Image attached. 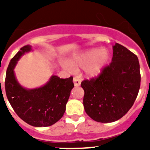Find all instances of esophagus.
<instances>
[{"label":"esophagus","mask_w":150,"mask_h":150,"mask_svg":"<svg viewBox=\"0 0 150 150\" xmlns=\"http://www.w3.org/2000/svg\"><path fill=\"white\" fill-rule=\"evenodd\" d=\"M74 83L75 86H80V83H81V80L79 79L78 77H74Z\"/></svg>","instance_id":"obj_1"}]
</instances>
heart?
<instances>
[{
  "mask_svg": "<svg viewBox=\"0 0 150 150\" xmlns=\"http://www.w3.org/2000/svg\"><path fill=\"white\" fill-rule=\"evenodd\" d=\"M110 59V52L107 49L93 48L74 55L69 62H64V65L68 70L74 71L79 68L84 69L88 77L99 76Z\"/></svg>",
  "mask_w": 150,
  "mask_h": 150,
  "instance_id": "1",
  "label": "heart"
}]
</instances>
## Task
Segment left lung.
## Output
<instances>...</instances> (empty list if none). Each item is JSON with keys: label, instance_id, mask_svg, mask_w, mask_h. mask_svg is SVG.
Segmentation results:
<instances>
[{"label": "left lung", "instance_id": "left-lung-1", "mask_svg": "<svg viewBox=\"0 0 150 150\" xmlns=\"http://www.w3.org/2000/svg\"><path fill=\"white\" fill-rule=\"evenodd\" d=\"M112 62L98 77L81 83L86 112L98 122H112L133 106L140 86V64L136 55L116 43Z\"/></svg>", "mask_w": 150, "mask_h": 150}]
</instances>
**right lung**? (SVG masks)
<instances>
[{
  "label": "right lung",
  "mask_w": 150,
  "mask_h": 150,
  "mask_svg": "<svg viewBox=\"0 0 150 150\" xmlns=\"http://www.w3.org/2000/svg\"><path fill=\"white\" fill-rule=\"evenodd\" d=\"M30 50L29 45L23 46L10 61L5 79L6 95L13 109L24 122L34 127L50 126L65 112L74 86L73 76L60 79L52 76L43 86L34 89L23 88L17 81L13 70L21 56Z\"/></svg>",
  "instance_id": "1"
}]
</instances>
